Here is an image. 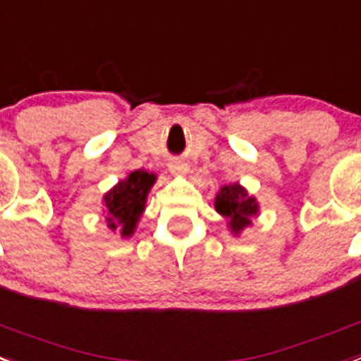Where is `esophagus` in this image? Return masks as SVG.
Returning <instances> with one entry per match:
<instances>
[{"instance_id":"34e87169","label":"esophagus","mask_w":361,"mask_h":361,"mask_svg":"<svg viewBox=\"0 0 361 361\" xmlns=\"http://www.w3.org/2000/svg\"><path fill=\"white\" fill-rule=\"evenodd\" d=\"M169 171H171L172 174H183V172H187V165L181 161H172L171 165H169Z\"/></svg>"}]
</instances>
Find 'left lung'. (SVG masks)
Segmentation results:
<instances>
[{
  "label": "left lung",
  "mask_w": 361,
  "mask_h": 361,
  "mask_svg": "<svg viewBox=\"0 0 361 361\" xmlns=\"http://www.w3.org/2000/svg\"><path fill=\"white\" fill-rule=\"evenodd\" d=\"M214 207L222 216L231 220V229L238 233L246 226H250V218L257 214L255 198L247 196V192L240 185H226L216 195Z\"/></svg>",
  "instance_id": "8db88e82"
}]
</instances>
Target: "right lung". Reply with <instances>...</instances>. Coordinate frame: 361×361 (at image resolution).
Segmentation results:
<instances>
[{"mask_svg": "<svg viewBox=\"0 0 361 361\" xmlns=\"http://www.w3.org/2000/svg\"><path fill=\"white\" fill-rule=\"evenodd\" d=\"M156 176L148 174L147 171H135L119 181V185L104 196V204L108 207V224L111 229L121 226V233L124 237L134 233L135 222L145 209L148 189L154 185Z\"/></svg>", "mask_w": 361, "mask_h": 361, "instance_id": "right-lung-1", "label": "right lung"}]
</instances>
